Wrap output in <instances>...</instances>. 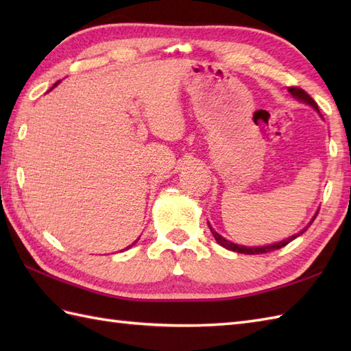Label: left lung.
<instances>
[{"instance_id": "1", "label": "left lung", "mask_w": 351, "mask_h": 351, "mask_svg": "<svg viewBox=\"0 0 351 351\" xmlns=\"http://www.w3.org/2000/svg\"><path fill=\"white\" fill-rule=\"evenodd\" d=\"M288 92L294 96L295 99H299V101H302V102H304V104H309V106L314 108L317 113H319V110H318V106H317V102L311 98V96L303 90V88H300V87H288ZM318 214V213H317ZM317 214L314 215V217H312V220L309 221V225L304 228L303 230H300L299 234H295V235H293V237H289V238H287V240H283V241H279V243H274V244H268V245H259V247H245V245H240V244H235V243H230V241H228L226 238H223L220 234H217L215 232V230L213 229V226L210 225V223H208V226H210V230L213 232V235H214V238H215V241H217L221 247H225V249H228V250H232V252H237V253H244V255H259V253H268V252H273V250H278V249H282V247H285V245L288 244V243H291L293 240H295L297 237L299 235H302L304 230H306L311 225H312V221L315 220V217H317Z\"/></svg>"}]
</instances>
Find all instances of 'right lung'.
I'll return each mask as SVG.
<instances>
[{
  "instance_id": "obj_1",
  "label": "right lung",
  "mask_w": 351,
  "mask_h": 351,
  "mask_svg": "<svg viewBox=\"0 0 351 351\" xmlns=\"http://www.w3.org/2000/svg\"><path fill=\"white\" fill-rule=\"evenodd\" d=\"M58 83H60V81H57V83H56V84H54V86H52V87H51V88H54V87H56V86H57V84H58ZM136 243H137V241H134V243H132V244H131V245H134V244H136ZM131 245H128V247H126V249H130V247H131Z\"/></svg>"
}]
</instances>
